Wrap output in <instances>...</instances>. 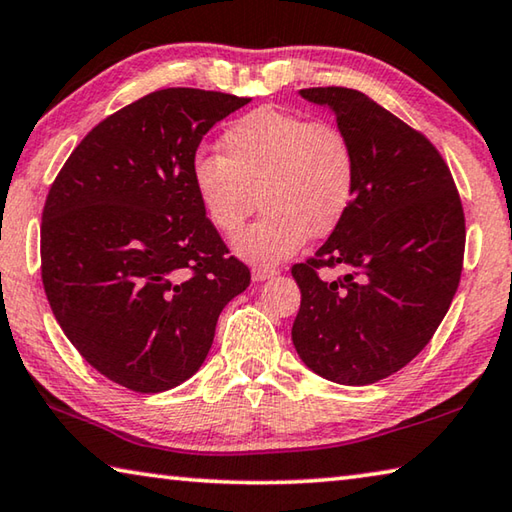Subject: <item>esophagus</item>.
<instances>
[{"instance_id":"esophagus-1","label":"esophagus","mask_w":512,"mask_h":512,"mask_svg":"<svg viewBox=\"0 0 512 512\" xmlns=\"http://www.w3.org/2000/svg\"><path fill=\"white\" fill-rule=\"evenodd\" d=\"M277 268H268V266H255L253 268V280L255 282H264L268 277H275Z\"/></svg>"}]
</instances>
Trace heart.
I'll return each mask as SVG.
<instances>
[{"mask_svg":"<svg viewBox=\"0 0 512 512\" xmlns=\"http://www.w3.org/2000/svg\"><path fill=\"white\" fill-rule=\"evenodd\" d=\"M223 155L198 153L192 183L216 230L235 235L255 210L259 219L235 239L257 264H275L323 237L348 214L357 187V158L339 126L296 112L257 108L221 137Z\"/></svg>","mask_w":512,"mask_h":512,"instance_id":"1","label":"heart"}]
</instances>
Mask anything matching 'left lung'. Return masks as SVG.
<instances>
[{
    "mask_svg": "<svg viewBox=\"0 0 512 512\" xmlns=\"http://www.w3.org/2000/svg\"><path fill=\"white\" fill-rule=\"evenodd\" d=\"M329 106L357 158L348 214L307 262L293 264L300 311L291 339L320 377L366 386L418 357L461 282L465 214L427 137L350 88L300 90ZM348 274L320 281V267Z\"/></svg>",
    "mask_w": 512,
    "mask_h": 512,
    "instance_id": "left-lung-1",
    "label": "left lung"
}]
</instances>
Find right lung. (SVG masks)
<instances>
[{
  "label": "right lung",
  "instance_id": "right-lung-1",
  "mask_svg": "<svg viewBox=\"0 0 512 512\" xmlns=\"http://www.w3.org/2000/svg\"><path fill=\"white\" fill-rule=\"evenodd\" d=\"M248 101L146 94L99 121L49 187L40 271L51 311L94 370L135 393L192 377L223 307L250 284L192 183L203 135Z\"/></svg>",
  "mask_w": 512,
  "mask_h": 512
}]
</instances>
